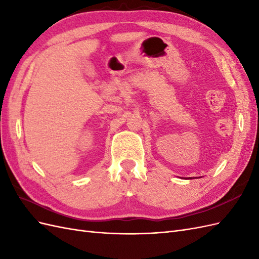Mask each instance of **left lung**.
<instances>
[{
    "instance_id": "1",
    "label": "left lung",
    "mask_w": 259,
    "mask_h": 259,
    "mask_svg": "<svg viewBox=\"0 0 259 259\" xmlns=\"http://www.w3.org/2000/svg\"><path fill=\"white\" fill-rule=\"evenodd\" d=\"M189 178H190V177H189Z\"/></svg>"
}]
</instances>
